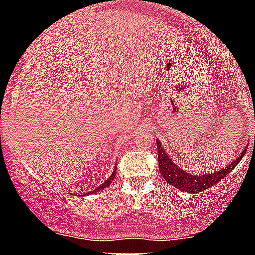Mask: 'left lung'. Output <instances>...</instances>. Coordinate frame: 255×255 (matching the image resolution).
<instances>
[{
	"instance_id": "1",
	"label": "left lung",
	"mask_w": 255,
	"mask_h": 255,
	"mask_svg": "<svg viewBox=\"0 0 255 255\" xmlns=\"http://www.w3.org/2000/svg\"><path fill=\"white\" fill-rule=\"evenodd\" d=\"M255 140V137H254ZM158 145V166H159V172L160 175L163 176V179L167 181L168 184L174 185V187L179 188V189H183L184 192H188V193H198V192H202V190L207 189L209 187H213L217 183H219L224 176L230 174L233 168L236 167V164H239L243 157L247 153V149H244L241 151L240 157L236 158L233 160L232 163L228 164L226 168H222L215 174H206L202 175V176H193L190 175L187 171H183L181 168H179L176 164H174L171 162V159L168 158V155L164 153V149L162 147V145L159 144V141H157Z\"/></svg>"
}]
</instances>
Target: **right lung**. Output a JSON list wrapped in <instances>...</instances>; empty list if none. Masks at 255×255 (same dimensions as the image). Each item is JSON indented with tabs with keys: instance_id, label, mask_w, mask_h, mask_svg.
<instances>
[{
	"instance_id": "right-lung-1",
	"label": "right lung",
	"mask_w": 255,
	"mask_h": 255,
	"mask_svg": "<svg viewBox=\"0 0 255 255\" xmlns=\"http://www.w3.org/2000/svg\"><path fill=\"white\" fill-rule=\"evenodd\" d=\"M115 171H117V168H115L114 170V172H113V174H111V176L109 177L108 180L105 181L104 184H102V185H100V187L98 188H96L95 190H93V192H100V190H102V189H105V188H108L109 185H110L111 183H113V180H114V177H115V175H117V172H115ZM93 192H91V193H93Z\"/></svg>"
}]
</instances>
